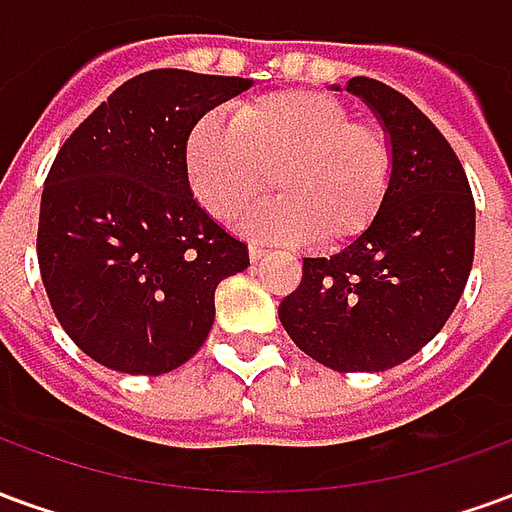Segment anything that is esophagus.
Listing matches in <instances>:
<instances>
[{
    "label": "esophagus",
    "instance_id": "34e87169",
    "mask_svg": "<svg viewBox=\"0 0 512 512\" xmlns=\"http://www.w3.org/2000/svg\"><path fill=\"white\" fill-rule=\"evenodd\" d=\"M266 255H268V249H263V246H257V244L249 246V260H252V263H260Z\"/></svg>",
    "mask_w": 512,
    "mask_h": 512
}]
</instances>
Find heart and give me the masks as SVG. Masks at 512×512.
<instances>
[{
	"label": "heart",
	"mask_w": 512,
	"mask_h": 512,
	"mask_svg": "<svg viewBox=\"0 0 512 512\" xmlns=\"http://www.w3.org/2000/svg\"><path fill=\"white\" fill-rule=\"evenodd\" d=\"M191 189L230 222L277 189L285 200L246 216L260 238L326 249L354 244L378 222L395 178V150L378 123L329 93L277 90L238 106L235 123L202 115L186 142Z\"/></svg>",
	"instance_id": "1"
}]
</instances>
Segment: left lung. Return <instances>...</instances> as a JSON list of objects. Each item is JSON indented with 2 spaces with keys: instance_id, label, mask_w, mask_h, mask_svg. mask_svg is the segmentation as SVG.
I'll use <instances>...</instances> for the list:
<instances>
[{
  "instance_id": "obj_1",
  "label": "left lung",
  "mask_w": 512,
  "mask_h": 512,
  "mask_svg": "<svg viewBox=\"0 0 512 512\" xmlns=\"http://www.w3.org/2000/svg\"><path fill=\"white\" fill-rule=\"evenodd\" d=\"M384 123L395 178L378 222L334 257H304L279 304L290 340L337 373L406 362L441 332L474 260V197L439 128L392 87L345 84Z\"/></svg>"
}]
</instances>
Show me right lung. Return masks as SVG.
<instances>
[{
  "label": "right lung",
  "mask_w": 512,
  "mask_h": 512,
  "mask_svg": "<svg viewBox=\"0 0 512 512\" xmlns=\"http://www.w3.org/2000/svg\"><path fill=\"white\" fill-rule=\"evenodd\" d=\"M249 79L139 73L76 128L49 169L38 263L51 310L98 365L161 376L200 351L213 293L249 266L244 241L194 200L186 142Z\"/></svg>",
  "instance_id": "right-lung-1"
}]
</instances>
